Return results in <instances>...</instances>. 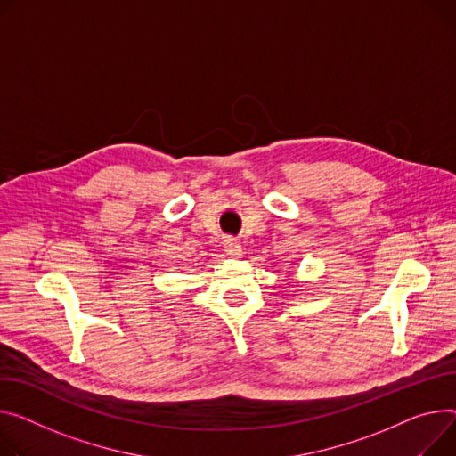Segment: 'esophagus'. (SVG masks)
<instances>
[{"label":"esophagus","mask_w":456,"mask_h":456,"mask_svg":"<svg viewBox=\"0 0 456 456\" xmlns=\"http://www.w3.org/2000/svg\"><path fill=\"white\" fill-rule=\"evenodd\" d=\"M224 249H225V253L229 255V256H240L241 255V246H240V241L236 240V238H225V241H224Z\"/></svg>","instance_id":"esophagus-1"}]
</instances>
